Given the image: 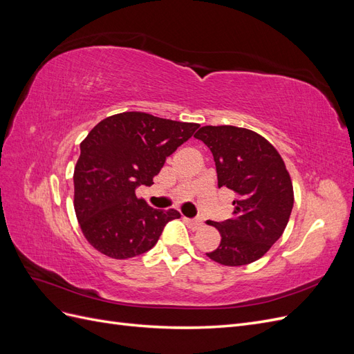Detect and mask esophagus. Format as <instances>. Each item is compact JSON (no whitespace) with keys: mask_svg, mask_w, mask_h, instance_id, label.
<instances>
[{"mask_svg":"<svg viewBox=\"0 0 354 354\" xmlns=\"http://www.w3.org/2000/svg\"><path fill=\"white\" fill-rule=\"evenodd\" d=\"M185 221L187 223V226L192 227L194 230H198L203 226V221L199 218H185Z\"/></svg>","mask_w":354,"mask_h":354,"instance_id":"1","label":"esophagus"}]
</instances>
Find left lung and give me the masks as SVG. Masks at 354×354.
I'll list each match as a JSON object with an SVG mask.
<instances>
[{"label": "left lung", "instance_id": "1", "mask_svg": "<svg viewBox=\"0 0 354 354\" xmlns=\"http://www.w3.org/2000/svg\"><path fill=\"white\" fill-rule=\"evenodd\" d=\"M216 162L218 187L233 194V218L208 221L221 242L207 252L224 266H245L259 259L282 236L294 207L292 181L279 152L264 137L233 125L199 128Z\"/></svg>", "mask_w": 354, "mask_h": 354}]
</instances>
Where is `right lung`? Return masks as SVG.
Listing matches in <instances>:
<instances>
[{"mask_svg": "<svg viewBox=\"0 0 354 354\" xmlns=\"http://www.w3.org/2000/svg\"><path fill=\"white\" fill-rule=\"evenodd\" d=\"M199 124L124 112L100 121L81 143L73 173V207L84 236L99 252L124 260L152 250L176 209H155L136 196L153 185L167 156Z\"/></svg>", "mask_w": 354, "mask_h": 354, "instance_id": "add662e5", "label": "right lung"}]
</instances>
